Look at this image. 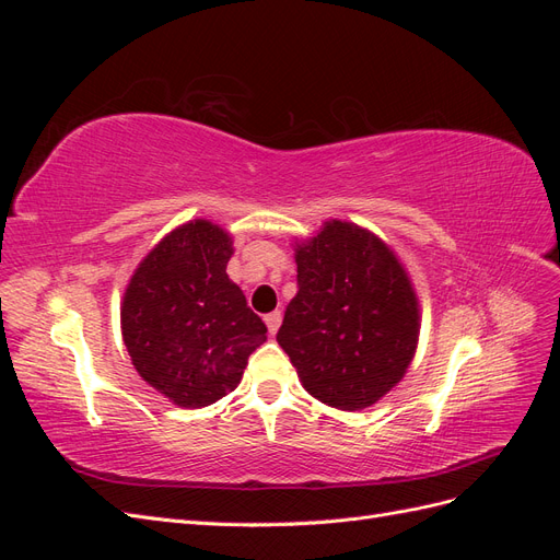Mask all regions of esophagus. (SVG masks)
<instances>
[{"mask_svg":"<svg viewBox=\"0 0 560 560\" xmlns=\"http://www.w3.org/2000/svg\"><path fill=\"white\" fill-rule=\"evenodd\" d=\"M264 322H266V327H268V334H270V336H276V334H278V329H280V322H282V313H280V311H273V313H268V315L264 317Z\"/></svg>","mask_w":560,"mask_h":560,"instance_id":"34e87169","label":"esophagus"}]
</instances>
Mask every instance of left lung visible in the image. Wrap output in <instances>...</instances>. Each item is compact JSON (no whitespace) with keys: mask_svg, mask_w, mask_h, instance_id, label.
<instances>
[{"mask_svg":"<svg viewBox=\"0 0 560 560\" xmlns=\"http://www.w3.org/2000/svg\"><path fill=\"white\" fill-rule=\"evenodd\" d=\"M299 292L278 343L306 393L331 409L374 406L409 371L420 306L404 264L374 231L329 219L294 245Z\"/></svg>","mask_w":560,"mask_h":560,"instance_id":"1","label":"left lung"}]
</instances>
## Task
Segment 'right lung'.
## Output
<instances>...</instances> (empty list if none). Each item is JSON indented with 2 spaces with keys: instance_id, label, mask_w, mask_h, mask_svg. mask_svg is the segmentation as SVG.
Here are the masks:
<instances>
[{
  "instance_id": "1",
  "label": "right lung",
  "mask_w": 560,
  "mask_h": 560,
  "mask_svg": "<svg viewBox=\"0 0 560 560\" xmlns=\"http://www.w3.org/2000/svg\"><path fill=\"white\" fill-rule=\"evenodd\" d=\"M229 231L191 219L147 252L121 301V334L135 371L182 409L238 387L266 325L226 276Z\"/></svg>"
}]
</instances>
